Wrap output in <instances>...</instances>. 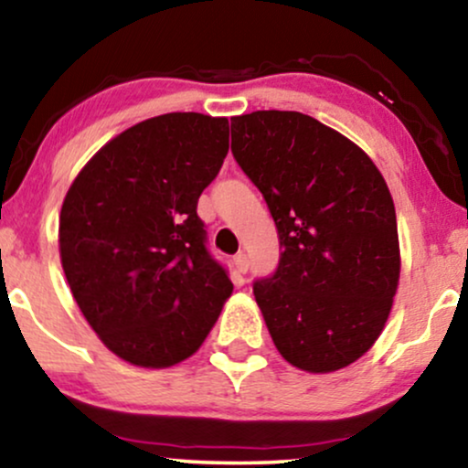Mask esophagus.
<instances>
[{"mask_svg":"<svg viewBox=\"0 0 468 468\" xmlns=\"http://www.w3.org/2000/svg\"><path fill=\"white\" fill-rule=\"evenodd\" d=\"M232 264H234L236 273H245L247 267H250V261H247V256H245V253L240 251V253H236V256H234Z\"/></svg>","mask_w":468,"mask_h":468,"instance_id":"34e87169","label":"esophagus"}]
</instances>
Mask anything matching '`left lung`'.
I'll return each instance as SVG.
<instances>
[{"label":"left lung","instance_id":"left-lung-1","mask_svg":"<svg viewBox=\"0 0 468 468\" xmlns=\"http://www.w3.org/2000/svg\"><path fill=\"white\" fill-rule=\"evenodd\" d=\"M232 154L280 234V267L253 295L292 367L334 373L373 347L399 286L395 204L368 155L295 111L232 119Z\"/></svg>","mask_w":468,"mask_h":468}]
</instances>
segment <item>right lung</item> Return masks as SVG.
<instances>
[{"label": "right lung", "instance_id": "obj_1", "mask_svg": "<svg viewBox=\"0 0 468 468\" xmlns=\"http://www.w3.org/2000/svg\"><path fill=\"white\" fill-rule=\"evenodd\" d=\"M228 149L225 117L160 114L108 141L67 190L62 271L93 332L130 365H180L232 295L197 217Z\"/></svg>", "mask_w": 468, "mask_h": 468}]
</instances>
